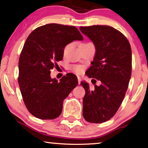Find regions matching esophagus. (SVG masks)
Here are the masks:
<instances>
[{"label":"esophagus","mask_w":148,"mask_h":148,"mask_svg":"<svg viewBox=\"0 0 148 148\" xmlns=\"http://www.w3.org/2000/svg\"><path fill=\"white\" fill-rule=\"evenodd\" d=\"M77 79H78V84H79V85H80L81 81H82V78H81L79 76H77Z\"/></svg>","instance_id":"1"}]
</instances>
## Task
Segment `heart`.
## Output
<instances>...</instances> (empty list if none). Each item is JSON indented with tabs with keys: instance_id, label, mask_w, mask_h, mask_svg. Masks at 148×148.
Returning a JSON list of instances; mask_svg holds the SVG:
<instances>
[{
	"instance_id": "obj_1",
	"label": "heart",
	"mask_w": 148,
	"mask_h": 148,
	"mask_svg": "<svg viewBox=\"0 0 148 148\" xmlns=\"http://www.w3.org/2000/svg\"><path fill=\"white\" fill-rule=\"evenodd\" d=\"M69 45L66 46L65 48H64V52H66V50H67V49L69 48ZM73 69L75 71L76 73H80L82 72L83 71V68L82 66H75V67L73 68Z\"/></svg>"
}]
</instances>
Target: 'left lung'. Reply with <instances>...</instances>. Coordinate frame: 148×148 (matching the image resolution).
Masks as SVG:
<instances>
[{"instance_id":"left-lung-1","label":"left lung","mask_w":148,"mask_h":148,"mask_svg":"<svg viewBox=\"0 0 148 148\" xmlns=\"http://www.w3.org/2000/svg\"><path fill=\"white\" fill-rule=\"evenodd\" d=\"M79 29L96 48L92 66L86 74L100 82L94 90H90L88 83L81 82L86 90L83 116L89 123H102L114 116L126 94L131 76V46L122 33L110 26L92 25Z\"/></svg>"}]
</instances>
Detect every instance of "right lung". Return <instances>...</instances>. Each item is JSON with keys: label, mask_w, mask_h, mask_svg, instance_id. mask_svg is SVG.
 <instances>
[{"label": "right lung", "mask_w": 148, "mask_h": 148, "mask_svg": "<svg viewBox=\"0 0 148 148\" xmlns=\"http://www.w3.org/2000/svg\"><path fill=\"white\" fill-rule=\"evenodd\" d=\"M74 26L49 23L34 29L26 40L19 60L20 90L27 110L43 120L57 118L63 100L77 86V77L68 73L60 79L50 77V70L62 59L65 46L83 40Z\"/></svg>", "instance_id": "right-lung-1"}]
</instances>
